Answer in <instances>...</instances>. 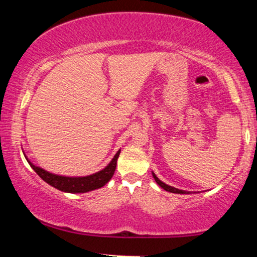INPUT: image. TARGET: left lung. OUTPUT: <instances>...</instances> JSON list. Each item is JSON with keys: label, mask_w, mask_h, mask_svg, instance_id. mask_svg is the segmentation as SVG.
<instances>
[{"label": "left lung", "mask_w": 257, "mask_h": 257, "mask_svg": "<svg viewBox=\"0 0 257 257\" xmlns=\"http://www.w3.org/2000/svg\"><path fill=\"white\" fill-rule=\"evenodd\" d=\"M152 176H153V179H155V181L157 182V184L161 186L162 188H163V190H166V191H168V192H172V193H178V194H191V192H188V191H184V190H179V188H175V187H173V186H169V185H167V184H164L163 181H161V180H159L157 176H156V174L152 172Z\"/></svg>", "instance_id": "8db88e82"}]
</instances>
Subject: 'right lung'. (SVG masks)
Returning a JSON list of instances; mask_svg holds the SVG:
<instances>
[{
  "mask_svg": "<svg viewBox=\"0 0 257 257\" xmlns=\"http://www.w3.org/2000/svg\"><path fill=\"white\" fill-rule=\"evenodd\" d=\"M120 153V150L117 151L116 155L113 156V158L111 159L110 163L106 166L104 169H101L100 172H96L94 174L87 176H65V175H58V174H53L44 170L43 168H40L35 166L34 163H31L30 159L25 156L26 161L30 164L32 169L37 173V175L40 176L43 181H46L47 184H49L53 187L58 188L59 191H63V192L67 193H85L89 192V191L98 190L101 188L102 186H105L110 181L112 176H113L114 170H116L117 166V159Z\"/></svg>",
  "mask_w": 257,
  "mask_h": 257,
  "instance_id": "obj_1",
  "label": "right lung"
}]
</instances>
